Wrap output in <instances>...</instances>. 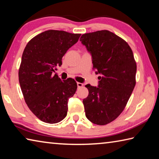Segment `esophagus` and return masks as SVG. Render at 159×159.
Returning <instances> with one entry per match:
<instances>
[{
  "label": "esophagus",
  "mask_w": 159,
  "mask_h": 159,
  "mask_svg": "<svg viewBox=\"0 0 159 159\" xmlns=\"http://www.w3.org/2000/svg\"><path fill=\"white\" fill-rule=\"evenodd\" d=\"M83 85L81 83H79V82H78L77 83V86H78V88H80V87H82Z\"/></svg>",
  "instance_id": "1"
}]
</instances>
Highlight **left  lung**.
<instances>
[{"label":"left lung","instance_id":"obj_1","mask_svg":"<svg viewBox=\"0 0 159 159\" xmlns=\"http://www.w3.org/2000/svg\"><path fill=\"white\" fill-rule=\"evenodd\" d=\"M80 41L92 56L93 69L99 74L98 86L87 84L83 99L85 116L94 124L104 125L119 116L135 86L137 65L130 47L107 30L83 34Z\"/></svg>","mask_w":159,"mask_h":159}]
</instances>
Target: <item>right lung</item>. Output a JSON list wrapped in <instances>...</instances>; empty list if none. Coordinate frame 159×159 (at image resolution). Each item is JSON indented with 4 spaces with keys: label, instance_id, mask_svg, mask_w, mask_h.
<instances>
[{
    "label": "right lung",
    "instance_id": "obj_1",
    "mask_svg": "<svg viewBox=\"0 0 159 159\" xmlns=\"http://www.w3.org/2000/svg\"><path fill=\"white\" fill-rule=\"evenodd\" d=\"M80 36L64 31H45L34 37L24 50L19 69L21 92L29 109L45 123H57L67 114L76 82L71 78L61 80L54 73Z\"/></svg>",
    "mask_w": 159,
    "mask_h": 159
}]
</instances>
